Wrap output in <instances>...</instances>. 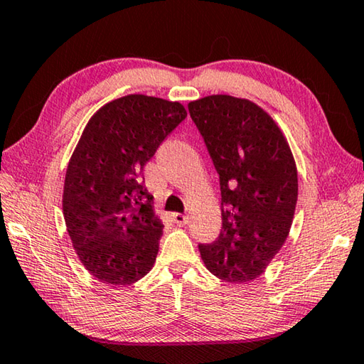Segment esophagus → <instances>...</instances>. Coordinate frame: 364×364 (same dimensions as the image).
Here are the masks:
<instances>
[{
    "mask_svg": "<svg viewBox=\"0 0 364 364\" xmlns=\"http://www.w3.org/2000/svg\"><path fill=\"white\" fill-rule=\"evenodd\" d=\"M171 218H173V221L176 225H180V226H183V225H186L188 223V220H189V217L188 215H184V213H171Z\"/></svg>",
    "mask_w": 364,
    "mask_h": 364,
    "instance_id": "obj_1",
    "label": "esophagus"
}]
</instances>
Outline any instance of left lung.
<instances>
[{
    "instance_id": "1",
    "label": "left lung",
    "mask_w": 364,
    "mask_h": 364,
    "mask_svg": "<svg viewBox=\"0 0 364 364\" xmlns=\"http://www.w3.org/2000/svg\"><path fill=\"white\" fill-rule=\"evenodd\" d=\"M189 114L220 175L221 232L199 245L205 268L231 284L260 276L291 231L297 167L284 133L267 110L244 97L212 95Z\"/></svg>"
}]
</instances>
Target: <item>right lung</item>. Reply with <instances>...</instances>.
<instances>
[{
  "label": "right lung",
  "instance_id": "1",
  "mask_svg": "<svg viewBox=\"0 0 364 364\" xmlns=\"http://www.w3.org/2000/svg\"><path fill=\"white\" fill-rule=\"evenodd\" d=\"M186 115L178 101L127 95L86 123L67 165L63 212L80 262L104 284H133L154 267L164 225L143 168Z\"/></svg>",
  "mask_w": 364,
  "mask_h": 364
}]
</instances>
